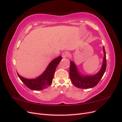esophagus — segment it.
I'll return each mask as SVG.
<instances>
[{
    "label": "esophagus",
    "instance_id": "esophagus-1",
    "mask_svg": "<svg viewBox=\"0 0 122 122\" xmlns=\"http://www.w3.org/2000/svg\"><path fill=\"white\" fill-rule=\"evenodd\" d=\"M69 56V53L67 51H65V52H63L62 54V56L63 58H67Z\"/></svg>",
    "mask_w": 122,
    "mask_h": 122
}]
</instances>
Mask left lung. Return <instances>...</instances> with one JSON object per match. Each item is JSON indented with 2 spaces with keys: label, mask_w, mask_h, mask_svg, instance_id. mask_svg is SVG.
Segmentation results:
<instances>
[{
  "label": "left lung",
  "mask_w": 122,
  "mask_h": 122,
  "mask_svg": "<svg viewBox=\"0 0 122 122\" xmlns=\"http://www.w3.org/2000/svg\"><path fill=\"white\" fill-rule=\"evenodd\" d=\"M104 58L103 64L100 71L92 76H82L78 73L76 67L73 62H70L69 76L73 85L81 89H89L96 86L102 77L107 68V58L104 47H103Z\"/></svg>",
  "instance_id": "8db88e82"
}]
</instances>
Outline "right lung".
<instances>
[{
	"instance_id": "1",
	"label": "right lung",
	"mask_w": 122,
	"mask_h": 122,
	"mask_svg": "<svg viewBox=\"0 0 122 122\" xmlns=\"http://www.w3.org/2000/svg\"><path fill=\"white\" fill-rule=\"evenodd\" d=\"M62 59L61 56L55 59L51 62L41 75L35 79H27L21 76L17 73L20 79L27 87L32 90H41L48 87L52 84L55 71Z\"/></svg>"
}]
</instances>
